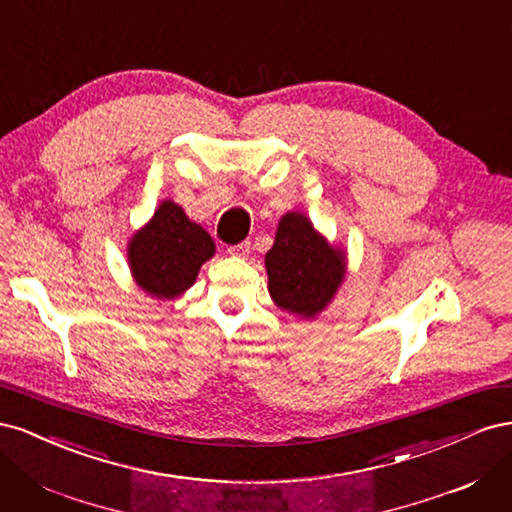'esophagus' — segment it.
I'll use <instances>...</instances> for the list:
<instances>
[{
  "label": "esophagus",
  "instance_id": "obj_1",
  "mask_svg": "<svg viewBox=\"0 0 512 512\" xmlns=\"http://www.w3.org/2000/svg\"><path fill=\"white\" fill-rule=\"evenodd\" d=\"M250 243H237V245H230L228 247V254H232V256H237V258H247L250 256Z\"/></svg>",
  "mask_w": 512,
  "mask_h": 512
}]
</instances>
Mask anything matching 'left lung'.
<instances>
[{"label": "left lung", "mask_w": 512, "mask_h": 512, "mask_svg": "<svg viewBox=\"0 0 512 512\" xmlns=\"http://www.w3.org/2000/svg\"><path fill=\"white\" fill-rule=\"evenodd\" d=\"M269 294L286 312L314 318L331 303L346 275V254L329 245L303 213L282 215L265 256Z\"/></svg>", "instance_id": "1"}]
</instances>
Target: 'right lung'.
Here are the masks:
<instances>
[{"mask_svg": "<svg viewBox=\"0 0 512 512\" xmlns=\"http://www.w3.org/2000/svg\"><path fill=\"white\" fill-rule=\"evenodd\" d=\"M213 254L215 243L209 232L173 200H162L153 218L128 243L134 282L156 299L183 294Z\"/></svg>", "mask_w": 512, "mask_h": 512, "instance_id": "right-lung-1", "label": "right lung"}]
</instances>
